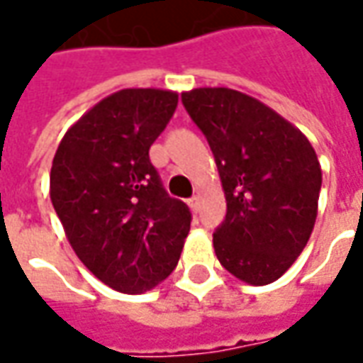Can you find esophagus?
<instances>
[{"instance_id": "obj_1", "label": "esophagus", "mask_w": 363, "mask_h": 363, "mask_svg": "<svg viewBox=\"0 0 363 363\" xmlns=\"http://www.w3.org/2000/svg\"><path fill=\"white\" fill-rule=\"evenodd\" d=\"M187 206H189V209H191L194 213H197V211H199V197H191V199H187Z\"/></svg>"}]
</instances>
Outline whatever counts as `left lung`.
Returning a JSON list of instances; mask_svg holds the SVG:
<instances>
[{
    "mask_svg": "<svg viewBox=\"0 0 363 363\" xmlns=\"http://www.w3.org/2000/svg\"><path fill=\"white\" fill-rule=\"evenodd\" d=\"M182 102L206 134L225 191L217 259L243 282H274L314 229L322 186L316 152L289 120L243 92L194 89Z\"/></svg>",
    "mask_w": 363,
    "mask_h": 363,
    "instance_id": "1",
    "label": "left lung"
}]
</instances>
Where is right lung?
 <instances>
[{
	"instance_id": "1",
	"label": "right lung",
	"mask_w": 363,
	"mask_h": 363,
	"mask_svg": "<svg viewBox=\"0 0 363 363\" xmlns=\"http://www.w3.org/2000/svg\"><path fill=\"white\" fill-rule=\"evenodd\" d=\"M176 106L172 91L114 92L67 130L52 157L51 201L72 251L124 294L164 281L189 233V207L167 196L150 162Z\"/></svg>"
}]
</instances>
